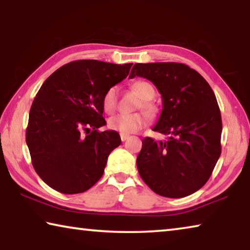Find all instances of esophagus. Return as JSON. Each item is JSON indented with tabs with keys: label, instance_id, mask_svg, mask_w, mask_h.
<instances>
[{
	"label": "esophagus",
	"instance_id": "esophagus-1",
	"mask_svg": "<svg viewBox=\"0 0 250 250\" xmlns=\"http://www.w3.org/2000/svg\"><path fill=\"white\" fill-rule=\"evenodd\" d=\"M120 138H121V141H125V140H128V138H129V135L128 134H120Z\"/></svg>",
	"mask_w": 250,
	"mask_h": 250
}]
</instances>
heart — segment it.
<instances>
[{
  "label": "heart",
  "instance_id": "obj_1",
  "mask_svg": "<svg viewBox=\"0 0 250 250\" xmlns=\"http://www.w3.org/2000/svg\"><path fill=\"white\" fill-rule=\"evenodd\" d=\"M133 90L140 96V98L146 100L143 103V108L150 110V104L146 100H150L154 96V88L151 83L143 80H139L132 84ZM118 103V88L110 87L108 88L103 97V107L105 112L111 113L116 110ZM147 117L145 113H118L112 116L108 121L109 129L117 131L121 134H130L138 132L146 125Z\"/></svg>",
  "mask_w": 250,
  "mask_h": 250
}]
</instances>
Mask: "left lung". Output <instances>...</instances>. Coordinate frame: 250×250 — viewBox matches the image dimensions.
Masks as SVG:
<instances>
[{"label":"left lung","instance_id":"8db88e82","mask_svg":"<svg viewBox=\"0 0 250 250\" xmlns=\"http://www.w3.org/2000/svg\"><path fill=\"white\" fill-rule=\"evenodd\" d=\"M146 78L162 97L153 131L167 141L142 140L139 174L154 193L185 197L205 185L221 155L222 117L208 83L180 62L135 64L129 78Z\"/></svg>","mask_w":250,"mask_h":250}]
</instances>
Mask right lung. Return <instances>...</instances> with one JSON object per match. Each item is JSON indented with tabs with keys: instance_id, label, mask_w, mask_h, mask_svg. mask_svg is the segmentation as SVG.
<instances>
[{
	"instance_id": "add662e5",
	"label": "right lung",
	"mask_w": 250,
	"mask_h": 250,
	"mask_svg": "<svg viewBox=\"0 0 250 250\" xmlns=\"http://www.w3.org/2000/svg\"><path fill=\"white\" fill-rule=\"evenodd\" d=\"M132 64L83 59L68 62L42 84L29 110L26 145L46 184L64 194L83 193L103 176L119 133L105 125L103 97L124 80Z\"/></svg>"
}]
</instances>
